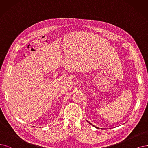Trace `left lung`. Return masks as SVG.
<instances>
[{"label": "left lung", "mask_w": 148, "mask_h": 148, "mask_svg": "<svg viewBox=\"0 0 148 148\" xmlns=\"http://www.w3.org/2000/svg\"><path fill=\"white\" fill-rule=\"evenodd\" d=\"M86 121H87V122H88V123H89L90 124H91V125H92V126H93V127H96V128H97V129H99V127H96V126H95V125H92V124L91 123H90L89 121H87V120H86Z\"/></svg>", "instance_id": "1"}]
</instances>
